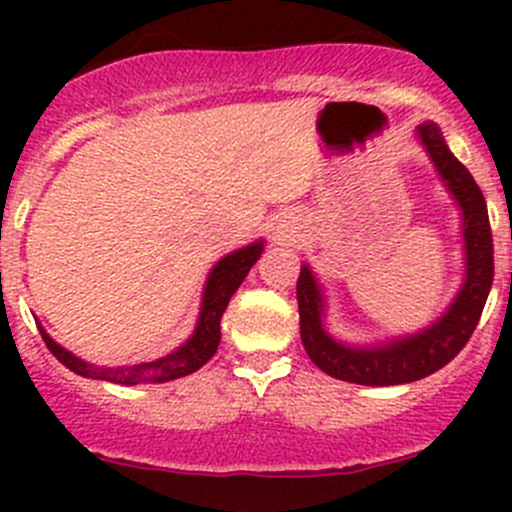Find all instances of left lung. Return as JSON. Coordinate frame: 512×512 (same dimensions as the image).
Returning a JSON list of instances; mask_svg holds the SVG:
<instances>
[{
    "mask_svg": "<svg viewBox=\"0 0 512 512\" xmlns=\"http://www.w3.org/2000/svg\"><path fill=\"white\" fill-rule=\"evenodd\" d=\"M421 143L436 163L463 210V237H466V282L456 302L433 327L401 342L374 349H352L334 342L322 329V297L309 267H302L297 280L299 334L309 359L334 379L364 386H394L423 379L446 366L471 339L485 299L493 285V232H490L488 208L480 188L461 163L443 143L433 123L418 128Z\"/></svg>",
    "mask_w": 512,
    "mask_h": 512,
    "instance_id": "obj_1",
    "label": "left lung"
}]
</instances>
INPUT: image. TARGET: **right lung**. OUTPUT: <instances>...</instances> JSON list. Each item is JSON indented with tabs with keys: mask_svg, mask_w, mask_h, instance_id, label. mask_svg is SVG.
Instances as JSON below:
<instances>
[{
	"mask_svg": "<svg viewBox=\"0 0 512 512\" xmlns=\"http://www.w3.org/2000/svg\"><path fill=\"white\" fill-rule=\"evenodd\" d=\"M262 252V242H255L250 247H242V250L232 252L225 260H220L215 265L213 275H210L208 287H205L203 297V309H200L198 327L195 334L183 344L180 349H175L173 354L163 356V359L148 361V364H133V366H118V369H101V366L86 364L79 356L69 354L66 349H61L44 329H39L41 339L49 347V352L66 366V369L76 371L81 376H89V379H101L111 381V384H160V381L180 379V376H188L193 371H198L200 366L208 359H213V354L220 347V319L230 302V297L235 294V289L242 285V280L247 277L250 267L255 265L257 257Z\"/></svg>",
	"mask_w": 512,
	"mask_h": 512,
	"instance_id": "obj_1",
	"label": "right lung"
}]
</instances>
